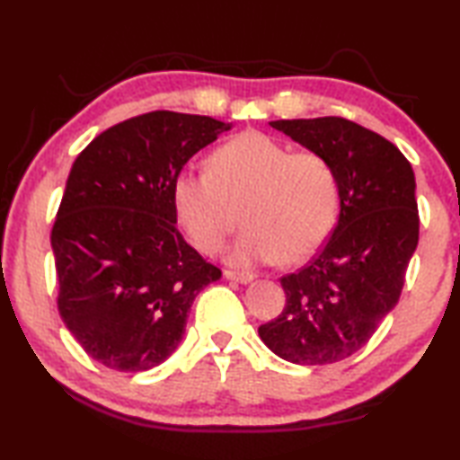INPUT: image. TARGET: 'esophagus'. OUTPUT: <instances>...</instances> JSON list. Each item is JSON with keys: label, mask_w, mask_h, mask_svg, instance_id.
Instances as JSON below:
<instances>
[{"label": "esophagus", "mask_w": 460, "mask_h": 460, "mask_svg": "<svg viewBox=\"0 0 460 460\" xmlns=\"http://www.w3.org/2000/svg\"><path fill=\"white\" fill-rule=\"evenodd\" d=\"M225 278L233 279V282H239V284H247L253 279V274H249V271H235V270H225Z\"/></svg>", "instance_id": "esophagus-1"}]
</instances>
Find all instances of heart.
I'll return each mask as SVG.
<instances>
[{
    "instance_id": "obj_1",
    "label": "heart",
    "mask_w": 460,
    "mask_h": 460,
    "mask_svg": "<svg viewBox=\"0 0 460 460\" xmlns=\"http://www.w3.org/2000/svg\"><path fill=\"white\" fill-rule=\"evenodd\" d=\"M174 202L202 252H219L243 219L247 229L235 247L237 263L279 258L298 263L334 227L339 178L324 154L290 152L271 136L245 131L217 147L208 170L178 176Z\"/></svg>"
}]
</instances>
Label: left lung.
<instances>
[{
  "mask_svg": "<svg viewBox=\"0 0 460 460\" xmlns=\"http://www.w3.org/2000/svg\"><path fill=\"white\" fill-rule=\"evenodd\" d=\"M270 126L331 160L341 213L316 258L279 278L286 306L260 337L290 363H337L367 345L398 305L420 233L414 170L392 142L345 118Z\"/></svg>",
  "mask_w": 460,
  "mask_h": 460,
  "instance_id": "8db88e82",
  "label": "left lung"
}]
</instances>
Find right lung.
Instances as JSON below:
<instances>
[{"label":"right lung","instance_id":"add662e5","mask_svg":"<svg viewBox=\"0 0 460 460\" xmlns=\"http://www.w3.org/2000/svg\"><path fill=\"white\" fill-rule=\"evenodd\" d=\"M231 123L152 111L99 134L76 155L50 243L58 313L84 353L147 371L182 341L202 288L221 278L176 227L182 166Z\"/></svg>","mask_w":460,"mask_h":460}]
</instances>
